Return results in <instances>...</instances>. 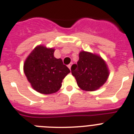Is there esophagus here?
<instances>
[{
    "mask_svg": "<svg viewBox=\"0 0 134 134\" xmlns=\"http://www.w3.org/2000/svg\"><path fill=\"white\" fill-rule=\"evenodd\" d=\"M71 65H72V63H70V64H69V65H68V67H69V69H71Z\"/></svg>",
    "mask_w": 134,
    "mask_h": 134,
    "instance_id": "1",
    "label": "esophagus"
}]
</instances>
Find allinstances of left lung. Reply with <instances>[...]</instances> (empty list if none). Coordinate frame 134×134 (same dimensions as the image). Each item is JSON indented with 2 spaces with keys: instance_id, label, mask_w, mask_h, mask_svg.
Returning a JSON list of instances; mask_svg holds the SVG:
<instances>
[{
  "instance_id": "obj_1",
  "label": "left lung",
  "mask_w": 134,
  "mask_h": 134,
  "mask_svg": "<svg viewBox=\"0 0 134 134\" xmlns=\"http://www.w3.org/2000/svg\"><path fill=\"white\" fill-rule=\"evenodd\" d=\"M71 74L81 90L93 92L106 82L109 76V70L106 62L100 56L81 51L77 65L71 67Z\"/></svg>"
}]
</instances>
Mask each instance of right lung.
Segmentation results:
<instances>
[{
    "label": "right lung",
    "instance_id": "right-lung-1",
    "mask_svg": "<svg viewBox=\"0 0 134 134\" xmlns=\"http://www.w3.org/2000/svg\"><path fill=\"white\" fill-rule=\"evenodd\" d=\"M55 49L38 45L25 60L23 71L31 87L43 94H52L61 87L70 70L60 58L54 56Z\"/></svg>",
    "mask_w": 134,
    "mask_h": 134
}]
</instances>
